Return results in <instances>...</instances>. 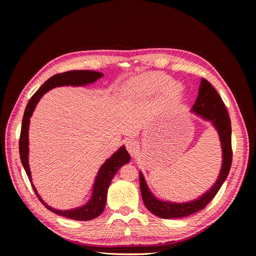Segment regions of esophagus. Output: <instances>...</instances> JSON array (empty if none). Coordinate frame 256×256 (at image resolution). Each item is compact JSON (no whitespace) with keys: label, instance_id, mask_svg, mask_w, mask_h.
Masks as SVG:
<instances>
[{"label":"esophagus","instance_id":"esophagus-1","mask_svg":"<svg viewBox=\"0 0 256 256\" xmlns=\"http://www.w3.org/2000/svg\"><path fill=\"white\" fill-rule=\"evenodd\" d=\"M126 148L131 156H136L138 150H140V145H138V142L136 140H128L126 141Z\"/></svg>","mask_w":256,"mask_h":256}]
</instances>
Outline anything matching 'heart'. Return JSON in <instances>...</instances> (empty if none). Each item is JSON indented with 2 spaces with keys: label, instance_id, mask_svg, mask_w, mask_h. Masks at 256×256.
Wrapping results in <instances>:
<instances>
[{
  "label": "heart",
  "instance_id": "b5f03b06",
  "mask_svg": "<svg viewBox=\"0 0 256 256\" xmlns=\"http://www.w3.org/2000/svg\"><path fill=\"white\" fill-rule=\"evenodd\" d=\"M166 90V95L173 99L180 98L182 88L180 83L171 82V76L161 72L146 74L130 80L127 83L128 94L134 96H152Z\"/></svg>",
  "mask_w": 256,
  "mask_h": 256
}]
</instances>
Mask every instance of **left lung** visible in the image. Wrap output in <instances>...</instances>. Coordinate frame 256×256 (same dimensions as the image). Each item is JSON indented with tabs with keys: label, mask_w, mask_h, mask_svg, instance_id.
<instances>
[{
	"label": "left lung",
	"mask_w": 256,
	"mask_h": 256,
	"mask_svg": "<svg viewBox=\"0 0 256 256\" xmlns=\"http://www.w3.org/2000/svg\"><path fill=\"white\" fill-rule=\"evenodd\" d=\"M191 112L196 113L204 120L210 122L220 138L222 148V166L218 180L200 198L184 203H173L162 200L154 196L146 184L145 178L140 172V188L145 207L162 219L184 218L202 210L210 202L226 182L232 166V127L226 106L220 95L207 80H200L198 95Z\"/></svg>",
	"instance_id": "left-lung-1"
}]
</instances>
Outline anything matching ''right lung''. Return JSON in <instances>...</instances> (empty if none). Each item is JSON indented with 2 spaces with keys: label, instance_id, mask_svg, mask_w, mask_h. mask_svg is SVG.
<instances>
[{
  "label": "right lung",
  "instance_id": "add662e5",
  "mask_svg": "<svg viewBox=\"0 0 256 256\" xmlns=\"http://www.w3.org/2000/svg\"><path fill=\"white\" fill-rule=\"evenodd\" d=\"M104 76V74L92 70H72L63 74H58L51 76L50 79L46 81L40 88L35 94L30 99V102L26 108L24 115H23L22 126H21V134L19 141V152L22 166L24 168L28 174V180L32 184L33 190L35 191L37 198L40 202L47 207L52 212L66 216V218L78 220V221H88L97 218L98 216L102 214L106 203V193L108 188L113 180L115 174L118 173L120 166L128 164L130 161V156L126 150L125 146H120L112 156L104 161V164L100 166L98 174L95 178L94 186H92L90 198L86 203L80 207H76L74 209H67V210H58V209L49 206L42 196L38 194V192L33 184L32 175L30 171L28 164V127H30V118L33 115V112L37 104L40 102V98L49 92L50 90L58 86H84V85L92 84L96 82L98 79Z\"/></svg>",
  "mask_w": 256,
  "mask_h": 256
}]
</instances>
